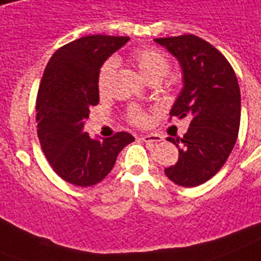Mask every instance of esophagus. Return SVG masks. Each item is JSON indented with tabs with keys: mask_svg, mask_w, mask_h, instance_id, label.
Wrapping results in <instances>:
<instances>
[{
	"mask_svg": "<svg viewBox=\"0 0 261 261\" xmlns=\"http://www.w3.org/2000/svg\"><path fill=\"white\" fill-rule=\"evenodd\" d=\"M141 139L147 143H158V142L164 141V138L158 134H149V135H142Z\"/></svg>",
	"mask_w": 261,
	"mask_h": 261,
	"instance_id": "esophagus-1",
	"label": "esophagus"
}]
</instances>
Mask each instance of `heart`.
I'll return each instance as SVG.
<instances>
[{"label":"heart","instance_id":"heart-1","mask_svg":"<svg viewBox=\"0 0 261 261\" xmlns=\"http://www.w3.org/2000/svg\"><path fill=\"white\" fill-rule=\"evenodd\" d=\"M130 60L137 67L143 77L147 82H161V79L169 71L170 63L166 55L161 50L151 48V46H141L137 48L130 54ZM116 63L114 59L106 60L100 65L97 72V87L100 91H106L112 79V75L115 72ZM127 120L131 124L138 127H143L149 123V115L139 106H131L127 110Z\"/></svg>","mask_w":261,"mask_h":261}]
</instances>
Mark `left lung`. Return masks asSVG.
<instances>
[{"label": "left lung", "mask_w": 261, "mask_h": 261, "mask_svg": "<svg viewBox=\"0 0 261 261\" xmlns=\"http://www.w3.org/2000/svg\"><path fill=\"white\" fill-rule=\"evenodd\" d=\"M155 41L178 59L184 72V88L170 119L190 118L184 137L167 138L178 147L179 158L165 174L179 186H198L219 173L233 150L240 128V87L225 56L198 36Z\"/></svg>", "instance_id": "1"}]
</instances>
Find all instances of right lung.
Masks as SVG:
<instances>
[{"instance_id":"obj_1","label":"right lung","mask_w":261,"mask_h":261,"mask_svg":"<svg viewBox=\"0 0 261 261\" xmlns=\"http://www.w3.org/2000/svg\"><path fill=\"white\" fill-rule=\"evenodd\" d=\"M127 36H84L52 55L40 83L36 122L40 145L59 177L72 185H96L134 137L120 131L101 141L83 131L90 109L99 103L97 72L124 45Z\"/></svg>"}]
</instances>
